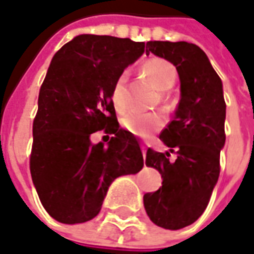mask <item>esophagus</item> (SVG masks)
<instances>
[{"label":"esophagus","instance_id":"1","mask_svg":"<svg viewBox=\"0 0 254 254\" xmlns=\"http://www.w3.org/2000/svg\"><path fill=\"white\" fill-rule=\"evenodd\" d=\"M142 155H144V158H145V155H147V149H145V147H144V145H142Z\"/></svg>","mask_w":254,"mask_h":254}]
</instances>
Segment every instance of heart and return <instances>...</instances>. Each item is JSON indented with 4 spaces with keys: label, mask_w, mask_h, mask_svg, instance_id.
I'll use <instances>...</instances> for the list:
<instances>
[{
    "label": "heart",
    "mask_w": 254,
    "mask_h": 254,
    "mask_svg": "<svg viewBox=\"0 0 254 254\" xmlns=\"http://www.w3.org/2000/svg\"><path fill=\"white\" fill-rule=\"evenodd\" d=\"M142 71L155 88L161 92L171 89L176 81V69L166 60H148L142 65ZM126 81H127V75L122 74L116 79L112 88L110 98L117 112H123L127 105L126 103ZM122 126L124 130H127L131 134L145 138L155 131H159L162 128L165 126V119L159 113H138V112L131 110L122 117Z\"/></svg>",
    "instance_id": "heart-1"
}]
</instances>
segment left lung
<instances>
[{
  "mask_svg": "<svg viewBox=\"0 0 254 254\" xmlns=\"http://www.w3.org/2000/svg\"><path fill=\"white\" fill-rule=\"evenodd\" d=\"M147 53L171 61L180 78V102L175 119L159 138L176 154L148 148L145 165L162 175V187L144 194V207L155 225L182 229L207 208L218 182L219 152L225 145L222 82L198 46L187 42H148Z\"/></svg>",
  "mask_w": 254,
  "mask_h": 254,
  "instance_id": "8db88e82",
  "label": "left lung"
}]
</instances>
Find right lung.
Listing matches in <instances>:
<instances>
[{
    "instance_id": "obj_1",
    "label": "right lung",
    "mask_w": 254,
    "mask_h": 254,
    "mask_svg": "<svg viewBox=\"0 0 254 254\" xmlns=\"http://www.w3.org/2000/svg\"><path fill=\"white\" fill-rule=\"evenodd\" d=\"M144 49V42L79 35L54 54L39 92L30 175L56 221L95 218L112 182L142 169L138 139L120 128L110 93ZM100 129L114 134L107 146L90 142Z\"/></svg>"
}]
</instances>
